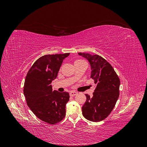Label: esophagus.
Wrapping results in <instances>:
<instances>
[{
    "label": "esophagus",
    "mask_w": 147,
    "mask_h": 147,
    "mask_svg": "<svg viewBox=\"0 0 147 147\" xmlns=\"http://www.w3.org/2000/svg\"><path fill=\"white\" fill-rule=\"evenodd\" d=\"M77 92L71 91V92H70V96H72V97L75 96V95H77Z\"/></svg>",
    "instance_id": "esophagus-1"
}]
</instances>
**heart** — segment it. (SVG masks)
Here are the masks:
<instances>
[{
	"mask_svg": "<svg viewBox=\"0 0 147 147\" xmlns=\"http://www.w3.org/2000/svg\"><path fill=\"white\" fill-rule=\"evenodd\" d=\"M84 61L81 60V59H78V60H76L75 61V63H81V62H83Z\"/></svg>",
	"mask_w": 147,
	"mask_h": 147,
	"instance_id": "1",
	"label": "heart"
}]
</instances>
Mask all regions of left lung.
I'll return each instance as SVG.
<instances>
[{
  "instance_id": "1",
  "label": "left lung",
  "mask_w": 147,
  "mask_h": 147,
  "mask_svg": "<svg viewBox=\"0 0 147 147\" xmlns=\"http://www.w3.org/2000/svg\"><path fill=\"white\" fill-rule=\"evenodd\" d=\"M78 55L90 63L91 78L96 84L92 97L85 94L86 100L82 107V114L91 121H100L109 116L116 104L119 95V78L112 66L102 57L89 53Z\"/></svg>"
}]
</instances>
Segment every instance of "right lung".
I'll use <instances>...</instances> for the list:
<instances>
[{"label":"right lung","mask_w":147,"mask_h":147,"mask_svg":"<svg viewBox=\"0 0 147 147\" xmlns=\"http://www.w3.org/2000/svg\"><path fill=\"white\" fill-rule=\"evenodd\" d=\"M70 55H44L28 71L24 85V95L31 111L42 121L54 124L65 116L67 92L53 91L51 83L57 77L63 60Z\"/></svg>","instance_id":"add662e5"}]
</instances>
